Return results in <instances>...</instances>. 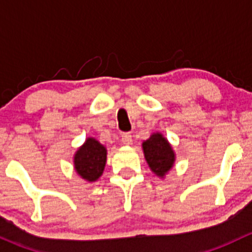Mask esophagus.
<instances>
[{
  "label": "esophagus",
  "instance_id": "esophagus-1",
  "mask_svg": "<svg viewBox=\"0 0 252 252\" xmlns=\"http://www.w3.org/2000/svg\"><path fill=\"white\" fill-rule=\"evenodd\" d=\"M122 142H123L124 145H130L131 144V134L130 133L122 134Z\"/></svg>",
  "mask_w": 252,
  "mask_h": 252
}]
</instances>
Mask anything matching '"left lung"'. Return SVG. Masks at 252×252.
<instances>
[{"mask_svg":"<svg viewBox=\"0 0 252 252\" xmlns=\"http://www.w3.org/2000/svg\"><path fill=\"white\" fill-rule=\"evenodd\" d=\"M144 156L150 169L159 178H163L173 167L175 154L168 140L161 133H154L142 142Z\"/></svg>","mask_w":252,"mask_h":252,"instance_id":"8db88e82","label":"left lung"}]
</instances>
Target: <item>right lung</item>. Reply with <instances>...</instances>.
I'll use <instances>...</instances> for the list:
<instances>
[{"label":"right lung","mask_w":252,"mask_h":252,"mask_svg":"<svg viewBox=\"0 0 252 252\" xmlns=\"http://www.w3.org/2000/svg\"><path fill=\"white\" fill-rule=\"evenodd\" d=\"M107 150L96 139L88 138L74 155L75 172L88 182H95L103 173Z\"/></svg>","instance_id":"right-lung-1"}]
</instances>
